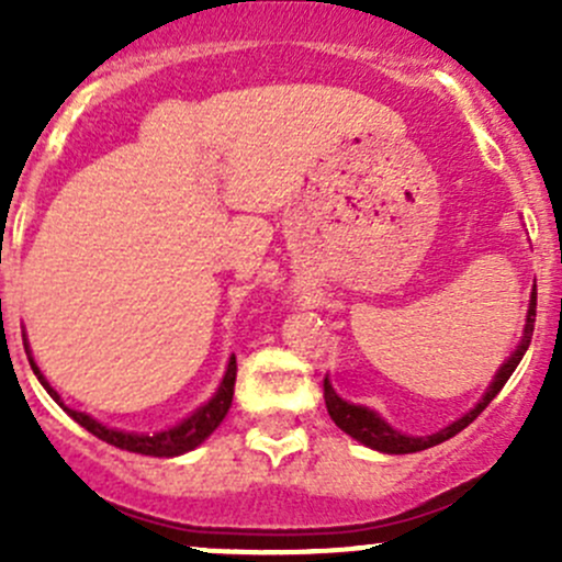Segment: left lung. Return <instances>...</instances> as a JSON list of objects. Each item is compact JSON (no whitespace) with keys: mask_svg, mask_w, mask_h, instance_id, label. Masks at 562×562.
I'll return each mask as SVG.
<instances>
[{"mask_svg":"<svg viewBox=\"0 0 562 562\" xmlns=\"http://www.w3.org/2000/svg\"><path fill=\"white\" fill-rule=\"evenodd\" d=\"M532 323H536V285H532L530 304H527L525 328H522V337H519V345L512 350V356L503 361L501 370L495 372L492 383L486 386L484 394H481V400L475 402V405L470 407L464 416H459L457 422H451L449 427L438 429V432L424 435V438H413V435L400 432V429L391 427V424L381 416V413L370 411V407H364V405H353V402L342 400V396L334 391V386L328 383V378H326V381H323V400H326L328 416H331V422L337 424V427L342 429L345 435H350L353 440H359V443L367 446V449L381 451V454H416V451L432 449V446L443 443V440L454 438L457 432H462L468 424H473L475 418H479V413L484 411V407L490 405L492 400H495L497 391L506 386V381L512 378V372L517 370V364L522 361L527 345H530Z\"/></svg>","mask_w":562,"mask_h":562,"instance_id":"obj_1","label":"left lung"}]
</instances>
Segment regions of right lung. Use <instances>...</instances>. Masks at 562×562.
Listing matches in <instances>:
<instances>
[{
  "instance_id": "1",
  "label": "right lung",
  "mask_w": 562,
  "mask_h": 562,
  "mask_svg": "<svg viewBox=\"0 0 562 562\" xmlns=\"http://www.w3.org/2000/svg\"><path fill=\"white\" fill-rule=\"evenodd\" d=\"M24 348H26V356H30L32 372L37 375V381L43 383V389L48 391L50 400H54L56 405H59L61 411H65L67 416L72 418V422L81 424V427L87 429V432H92L94 438L105 440V443L116 446V449L133 451V454L179 457V454H187V451L198 449V446H201L203 440H206L209 435H212L214 429L220 427V424H223V418L228 416V411H231V402H234L236 356H231L228 367H225L223 381H220V386L212 394V400L203 402L201 407H195L190 416L181 418V422L173 424V427L162 429V432H127V429L105 427L103 422L92 418L89 413L72 411V407H67L65 402H61L59 391H56L48 381H45V375L40 372V367L35 364V356H32V350H30V339H26V331H24Z\"/></svg>"
}]
</instances>
